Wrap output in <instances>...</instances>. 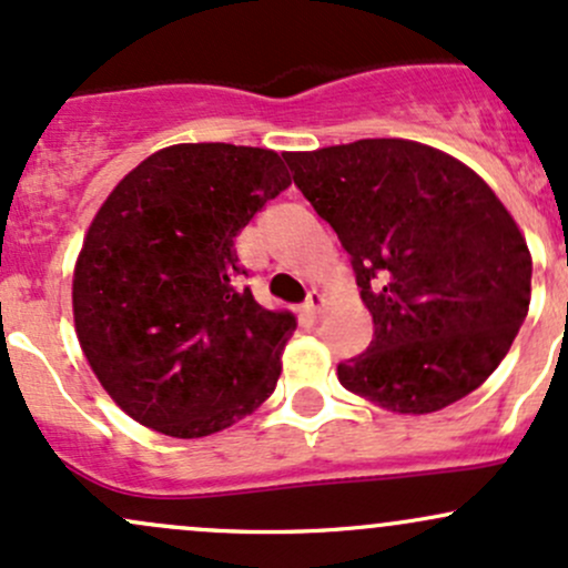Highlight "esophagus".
Returning <instances> with one entry per match:
<instances>
[{"label": "esophagus", "mask_w": 568, "mask_h": 568, "mask_svg": "<svg viewBox=\"0 0 568 568\" xmlns=\"http://www.w3.org/2000/svg\"><path fill=\"white\" fill-rule=\"evenodd\" d=\"M322 305H324V297H322V295H318V292H316V290H311V292H308V297H305L303 308H305V311H308V314H311V316H316V314H318V311H322Z\"/></svg>", "instance_id": "1"}]
</instances>
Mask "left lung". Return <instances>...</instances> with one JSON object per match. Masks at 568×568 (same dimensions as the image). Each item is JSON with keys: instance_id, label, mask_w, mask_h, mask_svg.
<instances>
[{"instance_id": "left-lung-1", "label": "left lung", "mask_w": 568, "mask_h": 568, "mask_svg": "<svg viewBox=\"0 0 568 568\" xmlns=\"http://www.w3.org/2000/svg\"><path fill=\"white\" fill-rule=\"evenodd\" d=\"M284 161L352 257L373 314V341L337 365V381L413 416L475 392L531 301V254L494 190L407 139L284 152Z\"/></svg>"}]
</instances>
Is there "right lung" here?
<instances>
[{"label":"right lung","instance_id":"1","mask_svg":"<svg viewBox=\"0 0 568 568\" xmlns=\"http://www.w3.org/2000/svg\"><path fill=\"white\" fill-rule=\"evenodd\" d=\"M290 184L273 150L174 144L99 209L74 267V327L133 422L206 437L273 394L295 316L241 286L235 235Z\"/></svg>","mask_w":568,"mask_h":568}]
</instances>
